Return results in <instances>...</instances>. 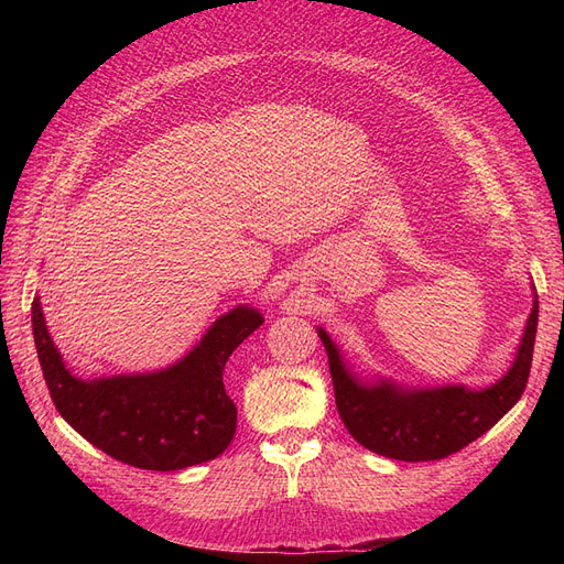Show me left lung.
<instances>
[{
	"label": "left lung",
	"instance_id": "8db88e82",
	"mask_svg": "<svg viewBox=\"0 0 564 564\" xmlns=\"http://www.w3.org/2000/svg\"><path fill=\"white\" fill-rule=\"evenodd\" d=\"M539 301L534 299L520 348L506 377L482 390L466 386L402 388L388 379L360 381L346 367L329 334L317 329L329 355L340 421L369 452L398 460H437L485 435L522 398L532 369Z\"/></svg>",
	"mask_w": 564,
	"mask_h": 564
}]
</instances>
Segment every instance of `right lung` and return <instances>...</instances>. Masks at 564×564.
<instances>
[{
    "label": "right lung",
    "mask_w": 564,
    "mask_h": 564,
    "mask_svg": "<svg viewBox=\"0 0 564 564\" xmlns=\"http://www.w3.org/2000/svg\"><path fill=\"white\" fill-rule=\"evenodd\" d=\"M261 324L259 311L237 305L172 367L82 381L46 332L40 296L32 301V334L58 414L122 464L164 473L204 464L230 445L237 406L224 386L226 362Z\"/></svg>",
    "instance_id": "1"
}]
</instances>
